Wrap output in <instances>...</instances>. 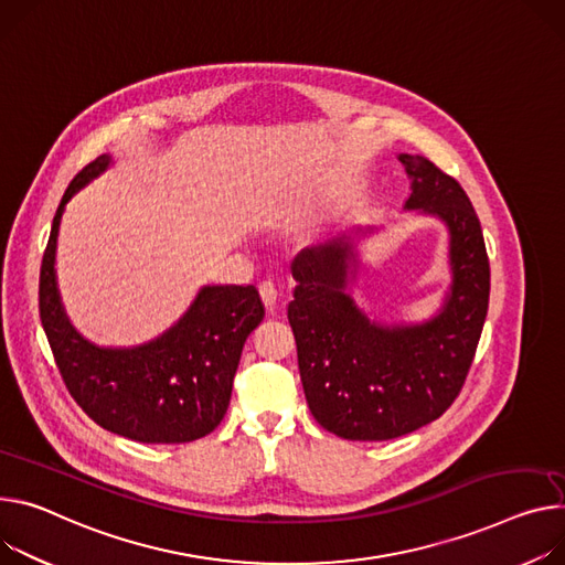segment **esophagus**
Wrapping results in <instances>:
<instances>
[{
    "instance_id": "34e87169",
    "label": "esophagus",
    "mask_w": 565,
    "mask_h": 565,
    "mask_svg": "<svg viewBox=\"0 0 565 565\" xmlns=\"http://www.w3.org/2000/svg\"><path fill=\"white\" fill-rule=\"evenodd\" d=\"M259 292H262V299H264V303H266V309L273 313L275 306H277V297H279L275 281L266 279V281L259 286Z\"/></svg>"
}]
</instances>
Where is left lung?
I'll use <instances>...</instances> for the list:
<instances>
[{"label":"left lung","mask_w":565,"mask_h":565,"mask_svg":"<svg viewBox=\"0 0 565 565\" xmlns=\"http://www.w3.org/2000/svg\"><path fill=\"white\" fill-rule=\"evenodd\" d=\"M407 210L450 230L452 286L444 311L422 327H379L344 292L349 245L301 249L288 322L306 401L316 422L351 441H383L441 417L465 387L489 309V256L461 184L424 156H401Z\"/></svg>","instance_id":"8db88e82"}]
</instances>
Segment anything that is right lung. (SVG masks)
I'll use <instances>...</instances> for the list:
<instances>
[{
	"label": "right lung",
	"instance_id": "obj_1",
	"mask_svg": "<svg viewBox=\"0 0 565 565\" xmlns=\"http://www.w3.org/2000/svg\"><path fill=\"white\" fill-rule=\"evenodd\" d=\"M110 164L100 156L70 182L51 225L40 268V320L61 379L83 413L141 444H184L225 417L247 335L266 309L254 286H207L186 316L156 342L98 349L67 322L56 288V238L67 200Z\"/></svg>",
	"mask_w": 565,
	"mask_h": 565
}]
</instances>
